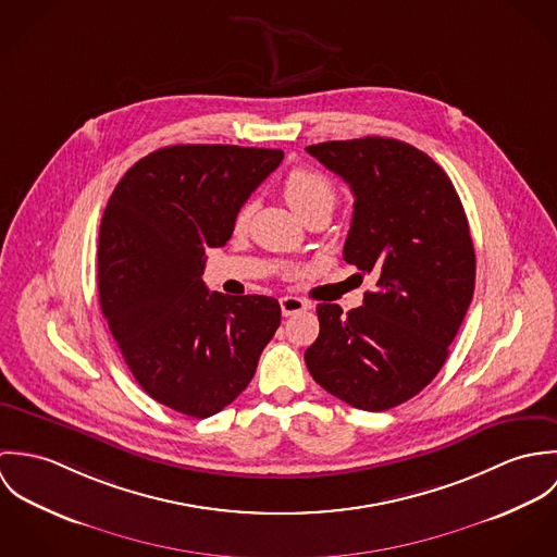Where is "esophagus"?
Returning <instances> with one entry per match:
<instances>
[{
	"label": "esophagus",
	"mask_w": 557,
	"mask_h": 557,
	"mask_svg": "<svg viewBox=\"0 0 557 557\" xmlns=\"http://www.w3.org/2000/svg\"><path fill=\"white\" fill-rule=\"evenodd\" d=\"M278 305H281V311H283L285 318L311 309V302H309V300H302V298H298V296H283V298L278 300Z\"/></svg>",
	"instance_id": "obj_1"
}]
</instances>
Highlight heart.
Returning <instances> with one entry per match:
<instances>
[{
    "label": "heart",
    "instance_id": "1",
    "mask_svg": "<svg viewBox=\"0 0 557 557\" xmlns=\"http://www.w3.org/2000/svg\"><path fill=\"white\" fill-rule=\"evenodd\" d=\"M283 197L300 219H307L313 212L330 214L336 203V186L321 171L309 169V166H296L283 180ZM250 212H252L250 203L239 206L234 216V230L238 234L248 227Z\"/></svg>",
    "mask_w": 557,
    "mask_h": 557
}]
</instances>
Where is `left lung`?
<instances>
[{
  "label": "left lung",
  "instance_id": "obj_1",
  "mask_svg": "<svg viewBox=\"0 0 557 557\" xmlns=\"http://www.w3.org/2000/svg\"><path fill=\"white\" fill-rule=\"evenodd\" d=\"M311 157L354 193L343 259L377 276L364 305L343 315L318 305L309 373L351 407L384 411L416 397L448 358L474 296L476 255L446 171L388 137L325 141Z\"/></svg>",
  "mask_w": 557,
  "mask_h": 557
}]
</instances>
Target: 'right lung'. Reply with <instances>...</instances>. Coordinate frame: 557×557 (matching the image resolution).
Listing matches in <instances>:
<instances>
[{
  "label": "right lung",
  "instance_id": "add662e5",
  "mask_svg": "<svg viewBox=\"0 0 557 557\" xmlns=\"http://www.w3.org/2000/svg\"><path fill=\"white\" fill-rule=\"evenodd\" d=\"M281 150L169 146L137 160L109 197L98 236L100 309L139 386L193 416L219 413L248 386L281 325L268 296H225L201 281L206 248L281 164Z\"/></svg>",
  "mask_w": 557,
  "mask_h": 557
}]
</instances>
